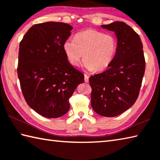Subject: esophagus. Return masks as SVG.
Here are the masks:
<instances>
[{"mask_svg": "<svg viewBox=\"0 0 160 160\" xmlns=\"http://www.w3.org/2000/svg\"><path fill=\"white\" fill-rule=\"evenodd\" d=\"M84 81H85L86 83L88 82V77L86 74H84Z\"/></svg>", "mask_w": 160, "mask_h": 160, "instance_id": "obj_1", "label": "esophagus"}]
</instances>
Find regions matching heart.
<instances>
[{
    "mask_svg": "<svg viewBox=\"0 0 160 160\" xmlns=\"http://www.w3.org/2000/svg\"><path fill=\"white\" fill-rule=\"evenodd\" d=\"M116 49L115 36L92 28L78 32L74 40H67L63 43L69 62L73 66L79 65L83 55V65L89 71L105 70L112 62Z\"/></svg>",
    "mask_w": 160,
    "mask_h": 160,
    "instance_id": "heart-1",
    "label": "heart"
}]
</instances>
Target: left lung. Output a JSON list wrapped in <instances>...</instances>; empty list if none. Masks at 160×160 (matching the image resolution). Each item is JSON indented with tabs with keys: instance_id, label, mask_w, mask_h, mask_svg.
<instances>
[{
	"instance_id": "8db88e82",
	"label": "left lung",
	"mask_w": 160,
	"mask_h": 160,
	"mask_svg": "<svg viewBox=\"0 0 160 160\" xmlns=\"http://www.w3.org/2000/svg\"><path fill=\"white\" fill-rule=\"evenodd\" d=\"M102 27L115 32L118 47L108 70L89 78L91 106L99 115L114 117L128 110L137 99L146 61L139 35L130 26L115 22Z\"/></svg>"
}]
</instances>
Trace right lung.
Listing matches in <instances>:
<instances>
[{"mask_svg":"<svg viewBox=\"0 0 160 160\" xmlns=\"http://www.w3.org/2000/svg\"><path fill=\"white\" fill-rule=\"evenodd\" d=\"M72 27L62 22L32 26L19 44L17 74L28 106L41 116L56 118L70 109L69 99L84 75L68 61L63 43Z\"/></svg>","mask_w":160,"mask_h":160,"instance_id":"add662e5","label":"right lung"}]
</instances>
